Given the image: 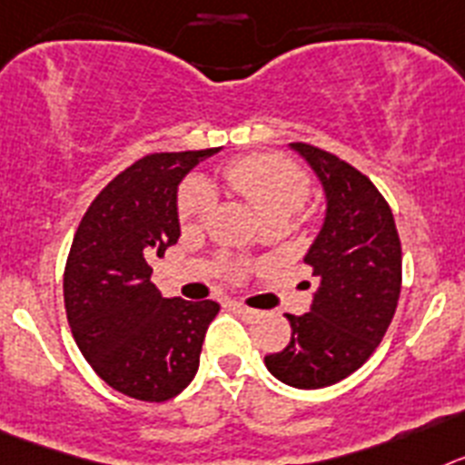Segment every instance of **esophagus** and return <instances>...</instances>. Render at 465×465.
<instances>
[{
  "label": "esophagus",
  "mask_w": 465,
  "mask_h": 465,
  "mask_svg": "<svg viewBox=\"0 0 465 465\" xmlns=\"http://www.w3.org/2000/svg\"><path fill=\"white\" fill-rule=\"evenodd\" d=\"M229 309H232L238 318H243V321H255V318L260 316V311L250 309V306L245 304H238V302H229Z\"/></svg>",
  "instance_id": "34e87169"
}]
</instances>
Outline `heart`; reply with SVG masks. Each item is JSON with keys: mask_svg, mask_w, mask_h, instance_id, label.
Returning a JSON list of instances; mask_svg holds the SVG:
<instances>
[{"mask_svg": "<svg viewBox=\"0 0 465 465\" xmlns=\"http://www.w3.org/2000/svg\"><path fill=\"white\" fill-rule=\"evenodd\" d=\"M229 187L243 196L264 222H285L306 203L311 192L309 173L300 163L281 154H252L236 159L224 168ZM215 208L213 189L193 177L180 189L177 213L184 227L201 224ZM243 272L238 264H227L229 276Z\"/></svg>", "mask_w": 465, "mask_h": 465, "instance_id": "1", "label": "heart"}]
</instances>
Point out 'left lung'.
I'll list each match as a JSON object with an SVG mask.
<instances>
[{
    "instance_id": "left-lung-1",
    "label": "left lung",
    "mask_w": 465,
    "mask_h": 465,
    "mask_svg": "<svg viewBox=\"0 0 465 465\" xmlns=\"http://www.w3.org/2000/svg\"><path fill=\"white\" fill-rule=\"evenodd\" d=\"M328 196L325 222L304 264L318 292L304 316L288 313L292 337L266 355L269 372L294 389H322L353 374L393 321L402 285V248L393 213L372 180L306 143H292Z\"/></svg>"
}]
</instances>
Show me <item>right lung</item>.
<instances>
[{
	"instance_id": "right-lung-1",
	"label": "right lung",
	"mask_w": 465,
	"mask_h": 465,
	"mask_svg": "<svg viewBox=\"0 0 465 465\" xmlns=\"http://www.w3.org/2000/svg\"><path fill=\"white\" fill-rule=\"evenodd\" d=\"M217 147L161 152L128 165L88 205L64 264V311L76 346L107 386L163 402L189 386L220 304L165 300L154 257L180 238L177 184Z\"/></svg>"
}]
</instances>
